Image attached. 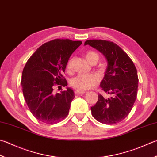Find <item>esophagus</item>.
<instances>
[{"label":"esophagus","mask_w":157,"mask_h":157,"mask_svg":"<svg viewBox=\"0 0 157 157\" xmlns=\"http://www.w3.org/2000/svg\"><path fill=\"white\" fill-rule=\"evenodd\" d=\"M75 94H77V95H79V94H84V93H85V91H80V90H76V91H75Z\"/></svg>","instance_id":"1"}]
</instances>
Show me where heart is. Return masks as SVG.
I'll use <instances>...</instances> for the list:
<instances>
[{"label": "heart", "mask_w": 157, "mask_h": 157, "mask_svg": "<svg viewBox=\"0 0 157 157\" xmlns=\"http://www.w3.org/2000/svg\"><path fill=\"white\" fill-rule=\"evenodd\" d=\"M85 58L90 63L97 62L98 60V55L94 51H88L85 53ZM66 69L70 72L72 69V59H70L66 65ZM98 79L97 76L90 74H80L74 78L71 81L72 86L76 90L85 91L90 90L98 84Z\"/></svg>", "instance_id": "b5f03b06"}]
</instances>
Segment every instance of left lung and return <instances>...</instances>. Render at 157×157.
Here are the masks:
<instances>
[{
  "instance_id": "left-lung-1",
  "label": "left lung",
  "mask_w": 157,
  "mask_h": 157,
  "mask_svg": "<svg viewBox=\"0 0 157 157\" xmlns=\"http://www.w3.org/2000/svg\"><path fill=\"white\" fill-rule=\"evenodd\" d=\"M90 45L106 57L108 66L100 87L110 97L98 94L96 104L91 107L95 119L105 124H114L128 116L136 100L138 88L137 69L128 55L110 41L89 40Z\"/></svg>"
}]
</instances>
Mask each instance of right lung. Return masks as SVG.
<instances>
[{
    "mask_svg": "<svg viewBox=\"0 0 157 157\" xmlns=\"http://www.w3.org/2000/svg\"><path fill=\"white\" fill-rule=\"evenodd\" d=\"M81 41L55 39L39 47L24 67L22 87L24 97L33 115L40 122L55 124L68 115L75 98L71 88L56 94L55 86H67L63 75L69 58Z\"/></svg>",
    "mask_w": 157,
    "mask_h": 157,
    "instance_id": "right-lung-1",
    "label": "right lung"
}]
</instances>
